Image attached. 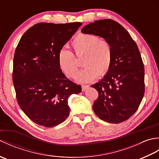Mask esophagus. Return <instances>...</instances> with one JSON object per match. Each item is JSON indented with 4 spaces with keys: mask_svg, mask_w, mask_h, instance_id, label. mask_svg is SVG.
Wrapping results in <instances>:
<instances>
[{
    "mask_svg": "<svg viewBox=\"0 0 159 159\" xmlns=\"http://www.w3.org/2000/svg\"><path fill=\"white\" fill-rule=\"evenodd\" d=\"M88 87H89V85H83L81 86L82 91H83V92H84V91H85L87 88H88Z\"/></svg>",
    "mask_w": 159,
    "mask_h": 159,
    "instance_id": "34e87169",
    "label": "esophagus"
}]
</instances>
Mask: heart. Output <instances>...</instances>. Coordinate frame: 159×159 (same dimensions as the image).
<instances>
[{
	"label": "heart",
	"mask_w": 159,
	"mask_h": 159,
	"mask_svg": "<svg viewBox=\"0 0 159 159\" xmlns=\"http://www.w3.org/2000/svg\"><path fill=\"white\" fill-rule=\"evenodd\" d=\"M72 47L76 57H82L84 68L78 74L80 83L92 81L98 76L102 77L109 72L113 61V48L106 39L88 33H80L72 42ZM57 62L61 71L69 79L76 76L79 64L73 53L66 48L59 50Z\"/></svg>",
	"instance_id": "heart-1"
}]
</instances>
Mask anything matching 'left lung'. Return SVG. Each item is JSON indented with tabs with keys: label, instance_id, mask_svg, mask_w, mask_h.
<instances>
[{
	"label": "left lung",
	"instance_id": "obj_1",
	"mask_svg": "<svg viewBox=\"0 0 159 159\" xmlns=\"http://www.w3.org/2000/svg\"><path fill=\"white\" fill-rule=\"evenodd\" d=\"M81 32L103 38L113 48L109 72L91 86L98 92L94 113L109 123L127 120L138 109L145 92L144 66L137 43L120 24L111 19L96 20Z\"/></svg>",
	"mask_w": 159,
	"mask_h": 159
}]
</instances>
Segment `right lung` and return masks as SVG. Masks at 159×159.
Returning a JSON list of instances; mask_svg holds the SVG:
<instances>
[{"label":"right lung","mask_w":159,"mask_h":159,"mask_svg":"<svg viewBox=\"0 0 159 159\" xmlns=\"http://www.w3.org/2000/svg\"><path fill=\"white\" fill-rule=\"evenodd\" d=\"M81 22L38 23L20 39L13 57L12 79L19 106L30 120L51 128L70 114L67 99L81 92L61 71L57 55Z\"/></svg>","instance_id":"obj_1"}]
</instances>
